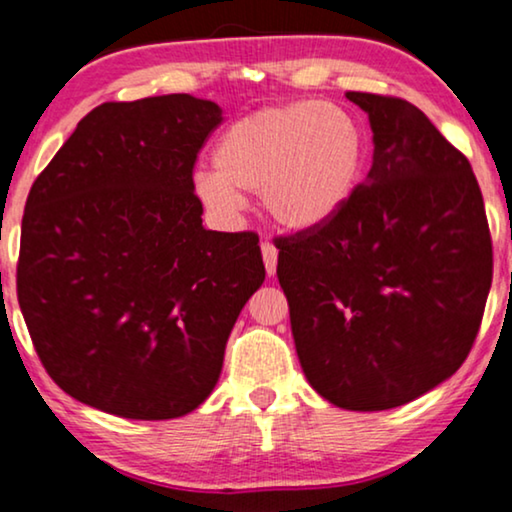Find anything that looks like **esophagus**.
<instances>
[{"mask_svg": "<svg viewBox=\"0 0 512 512\" xmlns=\"http://www.w3.org/2000/svg\"><path fill=\"white\" fill-rule=\"evenodd\" d=\"M261 251H263V263H265V272H268V277H272L277 272V247L272 242L265 240L261 244Z\"/></svg>", "mask_w": 512, "mask_h": 512, "instance_id": "esophagus-1", "label": "esophagus"}]
</instances>
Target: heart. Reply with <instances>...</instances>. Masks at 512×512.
Wrapping results in <instances>:
<instances>
[{
	"mask_svg": "<svg viewBox=\"0 0 512 512\" xmlns=\"http://www.w3.org/2000/svg\"><path fill=\"white\" fill-rule=\"evenodd\" d=\"M366 135L347 109L296 100L237 118L214 149V169L195 174V193L233 216L240 193H261L279 226L312 230L338 216L359 186Z\"/></svg>",
	"mask_w": 512,
	"mask_h": 512,
	"instance_id": "b5f03b06",
	"label": "heart"
}]
</instances>
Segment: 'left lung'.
Here are the masks:
<instances>
[{
    "label": "left lung",
    "mask_w": 512,
    "mask_h": 512,
    "mask_svg": "<svg viewBox=\"0 0 512 512\" xmlns=\"http://www.w3.org/2000/svg\"><path fill=\"white\" fill-rule=\"evenodd\" d=\"M368 114L373 165L324 226L282 237L277 277L307 382L377 412L457 373L492 286V240L466 156L415 104L347 93Z\"/></svg>",
    "instance_id": "obj_1"
}]
</instances>
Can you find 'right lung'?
<instances>
[{"mask_svg": "<svg viewBox=\"0 0 512 512\" xmlns=\"http://www.w3.org/2000/svg\"><path fill=\"white\" fill-rule=\"evenodd\" d=\"M221 114L186 93L104 102L27 195L20 312L53 382L90 408L193 412L263 284L254 233L202 226L193 165Z\"/></svg>", "mask_w": 512, "mask_h": 512, "instance_id": "1", "label": "right lung"}]
</instances>
